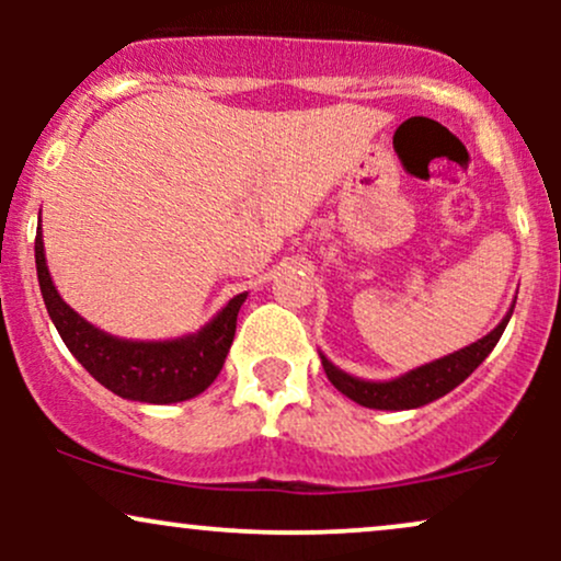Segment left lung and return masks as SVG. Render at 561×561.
Returning a JSON list of instances; mask_svg holds the SVG:
<instances>
[{
  "instance_id": "obj_1",
  "label": "left lung",
  "mask_w": 561,
  "mask_h": 561,
  "mask_svg": "<svg viewBox=\"0 0 561 561\" xmlns=\"http://www.w3.org/2000/svg\"><path fill=\"white\" fill-rule=\"evenodd\" d=\"M512 311L506 313V319L501 321L491 334H485L478 343L461 347V351L450 353V356L437 358L433 364H424L420 369L409 371V375L390 379V382H366V379H356L345 375V371H340L337 366H332L324 356H321V364H324L327 377H330L334 388L351 398V401L366 405V409H420V405L435 401V398H443L446 392L454 390L456 385L465 382V379L485 362L488 353L493 351L495 343L501 340V334H504L508 319H512Z\"/></svg>"
}]
</instances>
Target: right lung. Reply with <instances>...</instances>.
<instances>
[{"label": "right lung", "mask_w": 561, "mask_h": 561, "mask_svg": "<svg viewBox=\"0 0 561 561\" xmlns=\"http://www.w3.org/2000/svg\"><path fill=\"white\" fill-rule=\"evenodd\" d=\"M36 274L44 306L62 343L83 369L115 396L141 403H176L195 398L218 377L234 340L237 313L248 295H237L197 334L165 343H131L100 332L57 295L44 261L42 227L36 229Z\"/></svg>", "instance_id": "obj_1"}]
</instances>
